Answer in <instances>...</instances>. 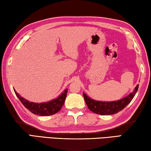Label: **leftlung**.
I'll return each instance as SVG.
<instances>
[{"mask_svg":"<svg viewBox=\"0 0 151 151\" xmlns=\"http://www.w3.org/2000/svg\"><path fill=\"white\" fill-rule=\"evenodd\" d=\"M138 88V85L134 88V91L127 97L121 99L120 100L113 101V102L96 101L88 97L84 93H83V96L88 108L92 112L100 115H111L119 112L120 111L124 109L134 97Z\"/></svg>","mask_w":151,"mask_h":151,"instance_id":"8db88e82","label":"left lung"}]
</instances>
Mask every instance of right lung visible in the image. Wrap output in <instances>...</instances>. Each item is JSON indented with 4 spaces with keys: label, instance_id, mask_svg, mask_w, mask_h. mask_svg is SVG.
Masks as SVG:
<instances>
[{
    "label": "right lung",
    "instance_id": "1",
    "mask_svg": "<svg viewBox=\"0 0 151 151\" xmlns=\"http://www.w3.org/2000/svg\"><path fill=\"white\" fill-rule=\"evenodd\" d=\"M14 91L20 101L27 110L34 114L42 116H43L53 115L58 112L62 108L67 96V93H68V90L66 89L58 98L55 99V100H53L48 102L39 104L29 102L28 100L20 96L15 90Z\"/></svg>",
    "mask_w": 151,
    "mask_h": 151
}]
</instances>
